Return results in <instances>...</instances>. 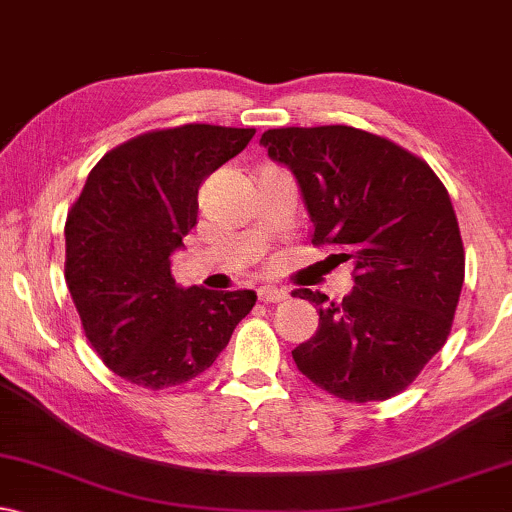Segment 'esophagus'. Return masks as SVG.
<instances>
[{"label":"esophagus","instance_id":"esophagus-1","mask_svg":"<svg viewBox=\"0 0 512 512\" xmlns=\"http://www.w3.org/2000/svg\"><path fill=\"white\" fill-rule=\"evenodd\" d=\"M258 299L266 301V304H280V301L289 299V294L285 289H277V287H261L258 289Z\"/></svg>","mask_w":512,"mask_h":512}]
</instances>
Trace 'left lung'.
<instances>
[{"label": "left lung", "mask_w": 512, "mask_h": 512, "mask_svg": "<svg viewBox=\"0 0 512 512\" xmlns=\"http://www.w3.org/2000/svg\"><path fill=\"white\" fill-rule=\"evenodd\" d=\"M292 170L313 223V244L353 263L342 301L294 289L320 323L292 351L301 375L351 403L408 387L446 344L465 277L451 197L425 161L349 125L277 128L261 135Z\"/></svg>", "instance_id": "1"}]
</instances>
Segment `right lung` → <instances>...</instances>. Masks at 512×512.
<instances>
[{
    "instance_id": "right-lung-1",
    "label": "right lung",
    "mask_w": 512,
    "mask_h": 512,
    "mask_svg": "<svg viewBox=\"0 0 512 512\" xmlns=\"http://www.w3.org/2000/svg\"><path fill=\"white\" fill-rule=\"evenodd\" d=\"M254 128L189 123L111 149L66 220V285L94 351L144 389L185 384L230 342L256 292L175 285L170 256L197 225V194Z\"/></svg>"
}]
</instances>
